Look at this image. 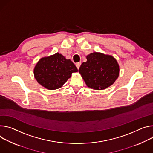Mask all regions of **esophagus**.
Returning a JSON list of instances; mask_svg holds the SVG:
<instances>
[{"instance_id":"obj_1","label":"esophagus","mask_w":153,"mask_h":153,"mask_svg":"<svg viewBox=\"0 0 153 153\" xmlns=\"http://www.w3.org/2000/svg\"><path fill=\"white\" fill-rule=\"evenodd\" d=\"M80 65H81V62H79V63H76V66H77V69H79V67L80 66Z\"/></svg>"}]
</instances>
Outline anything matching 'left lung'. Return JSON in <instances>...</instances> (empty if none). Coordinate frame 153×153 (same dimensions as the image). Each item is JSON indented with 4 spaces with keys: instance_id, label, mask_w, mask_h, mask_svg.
Listing matches in <instances>:
<instances>
[{
    "instance_id": "8db88e82",
    "label": "left lung",
    "mask_w": 153,
    "mask_h": 153,
    "mask_svg": "<svg viewBox=\"0 0 153 153\" xmlns=\"http://www.w3.org/2000/svg\"><path fill=\"white\" fill-rule=\"evenodd\" d=\"M86 58L79 73L88 87L102 90L114 84L120 74V66L112 55L94 52Z\"/></svg>"
}]
</instances>
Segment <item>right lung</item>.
Wrapping results in <instances>:
<instances>
[{"mask_svg": "<svg viewBox=\"0 0 153 153\" xmlns=\"http://www.w3.org/2000/svg\"><path fill=\"white\" fill-rule=\"evenodd\" d=\"M77 68L70 59L59 52L41 58L36 64L34 77L38 84L50 90L61 88Z\"/></svg>", "mask_w": 153, "mask_h": 153, "instance_id": "add662e5", "label": "right lung"}]
</instances>
